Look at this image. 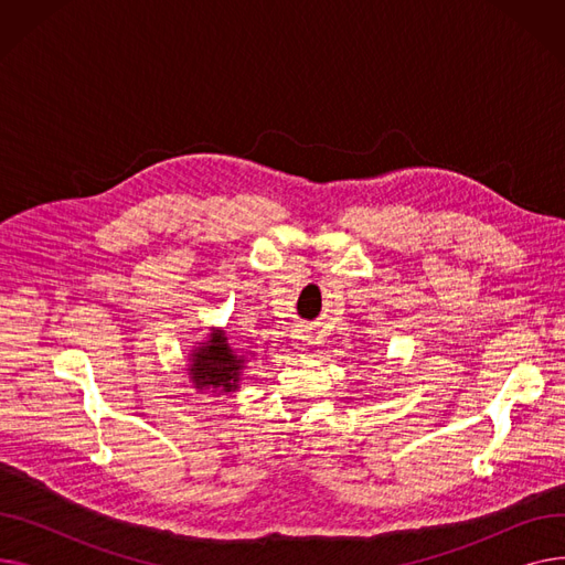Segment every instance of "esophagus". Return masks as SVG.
<instances>
[{
    "label": "esophagus",
    "mask_w": 565,
    "mask_h": 565,
    "mask_svg": "<svg viewBox=\"0 0 565 565\" xmlns=\"http://www.w3.org/2000/svg\"><path fill=\"white\" fill-rule=\"evenodd\" d=\"M295 339H298V345H300V348H307V343H309V337H305V334H298V337H295Z\"/></svg>",
    "instance_id": "1"
}]
</instances>
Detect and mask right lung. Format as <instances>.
Masks as SVG:
<instances>
[{
	"mask_svg": "<svg viewBox=\"0 0 565 565\" xmlns=\"http://www.w3.org/2000/svg\"><path fill=\"white\" fill-rule=\"evenodd\" d=\"M245 362H247L245 358L233 354L226 341V334L222 330H211L207 341L192 350L188 371H190L194 390L199 392L213 390V394L215 392L228 394L237 390V382H241Z\"/></svg>",
	"mask_w": 565,
	"mask_h": 565,
	"instance_id": "obj_1",
	"label": "right lung"
}]
</instances>
